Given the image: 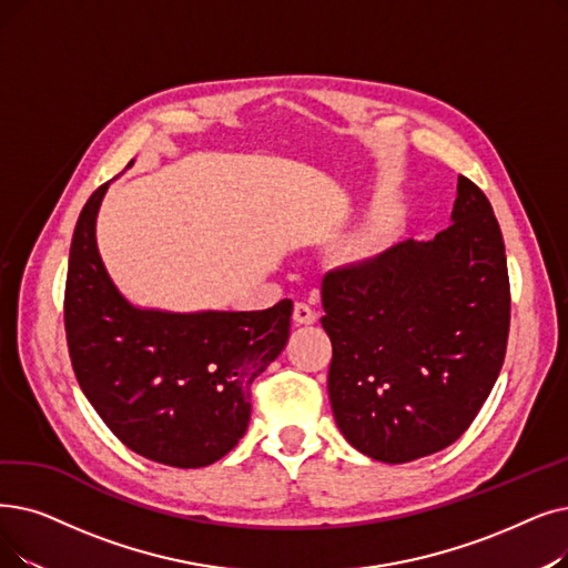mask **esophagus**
<instances>
[{
  "label": "esophagus",
  "mask_w": 568,
  "mask_h": 568,
  "mask_svg": "<svg viewBox=\"0 0 568 568\" xmlns=\"http://www.w3.org/2000/svg\"><path fill=\"white\" fill-rule=\"evenodd\" d=\"M292 320L297 325H313L317 320V313L308 304L297 302V304H294V311H292Z\"/></svg>",
  "instance_id": "obj_1"
}]
</instances>
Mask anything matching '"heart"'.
<instances>
[{"label": "heart", "instance_id": "b5f03b06", "mask_svg": "<svg viewBox=\"0 0 568 568\" xmlns=\"http://www.w3.org/2000/svg\"><path fill=\"white\" fill-rule=\"evenodd\" d=\"M385 245H387L385 234L381 230H372V232H366L348 253H345L343 260H345V264H351V266H364L368 262L378 260L385 251Z\"/></svg>", "mask_w": 568, "mask_h": 568}]
</instances>
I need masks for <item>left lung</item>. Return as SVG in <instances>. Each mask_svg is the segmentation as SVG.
Listing matches in <instances>:
<instances>
[{
  "label": "left lung",
  "instance_id": "8db88e82",
  "mask_svg": "<svg viewBox=\"0 0 568 568\" xmlns=\"http://www.w3.org/2000/svg\"><path fill=\"white\" fill-rule=\"evenodd\" d=\"M450 227L329 271L323 323L334 420L385 464L438 453L474 423L506 357L510 285L499 223L459 176Z\"/></svg>",
  "mask_w": 568,
  "mask_h": 568
}]
</instances>
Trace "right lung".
I'll return each instance as SVG.
<instances>
[{
    "label": "right lung",
    "instance_id": "obj_1",
    "mask_svg": "<svg viewBox=\"0 0 568 568\" xmlns=\"http://www.w3.org/2000/svg\"><path fill=\"white\" fill-rule=\"evenodd\" d=\"M104 183L73 230L64 329L77 381L136 455L176 468L225 457L251 420V385L287 343L292 302L171 313L122 297L97 251Z\"/></svg>",
    "mask_w": 568,
    "mask_h": 568
}]
</instances>
